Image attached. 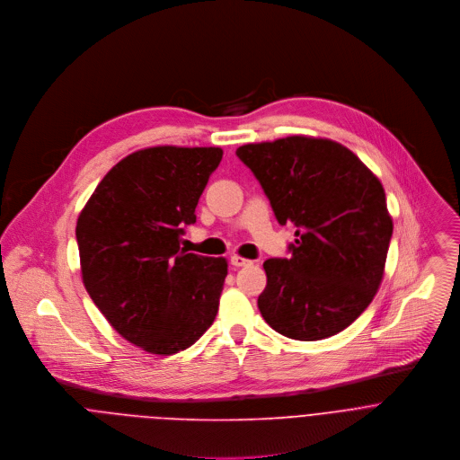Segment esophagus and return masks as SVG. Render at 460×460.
Returning a JSON list of instances; mask_svg holds the SVG:
<instances>
[{"label":"esophagus","instance_id":"obj_1","mask_svg":"<svg viewBox=\"0 0 460 460\" xmlns=\"http://www.w3.org/2000/svg\"><path fill=\"white\" fill-rule=\"evenodd\" d=\"M230 262H232V266H235V268L250 266V264H252L250 259H244V257H239V255H232V257H230Z\"/></svg>","mask_w":460,"mask_h":460}]
</instances>
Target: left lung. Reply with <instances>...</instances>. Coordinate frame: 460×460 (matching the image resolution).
Listing matches in <instances>:
<instances>
[{
    "instance_id": "left-lung-1",
    "label": "left lung",
    "mask_w": 460,
    "mask_h": 460,
    "mask_svg": "<svg viewBox=\"0 0 460 460\" xmlns=\"http://www.w3.org/2000/svg\"><path fill=\"white\" fill-rule=\"evenodd\" d=\"M279 225L292 223L290 257L264 261L262 319L285 337L321 341L348 328L372 303L394 223L381 181L346 146L292 136L244 145Z\"/></svg>"
}]
</instances>
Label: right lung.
<instances>
[{"mask_svg": "<svg viewBox=\"0 0 460 460\" xmlns=\"http://www.w3.org/2000/svg\"><path fill=\"white\" fill-rule=\"evenodd\" d=\"M223 150L154 146L121 159L75 226L83 283L132 344L155 355L192 346L214 323L228 264L179 241Z\"/></svg>", "mask_w": 460, "mask_h": 460, "instance_id": "add662e5", "label": "right lung"}]
</instances>
